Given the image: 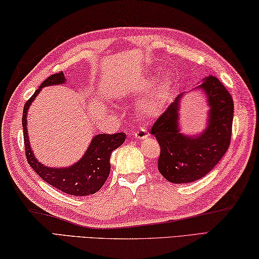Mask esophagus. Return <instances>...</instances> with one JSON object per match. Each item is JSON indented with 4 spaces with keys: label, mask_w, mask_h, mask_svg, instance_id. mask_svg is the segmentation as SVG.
<instances>
[{
    "label": "esophagus",
    "mask_w": 259,
    "mask_h": 259,
    "mask_svg": "<svg viewBox=\"0 0 259 259\" xmlns=\"http://www.w3.org/2000/svg\"><path fill=\"white\" fill-rule=\"evenodd\" d=\"M134 137H135V139H138V140H146L149 137V135H148L146 130H139L134 133Z\"/></svg>",
    "instance_id": "34e87169"
}]
</instances>
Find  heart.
<instances>
[{
    "instance_id": "b5f03b06",
    "label": "heart",
    "mask_w": 259,
    "mask_h": 259,
    "mask_svg": "<svg viewBox=\"0 0 259 259\" xmlns=\"http://www.w3.org/2000/svg\"><path fill=\"white\" fill-rule=\"evenodd\" d=\"M168 83H161L151 98H149L142 103V111L147 116H157L165 107L166 99L168 97Z\"/></svg>"
}]
</instances>
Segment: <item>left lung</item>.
Segmentation results:
<instances>
[{
	"label": "left lung",
	"mask_w": 259,
	"mask_h": 259,
	"mask_svg": "<svg viewBox=\"0 0 259 259\" xmlns=\"http://www.w3.org/2000/svg\"><path fill=\"white\" fill-rule=\"evenodd\" d=\"M196 89L203 91L209 106L207 127L201 134L188 137L180 130V102L182 94L169 104L151 128L160 146L158 169L171 183L200 180L223 158L232 134L233 100L215 76L203 78Z\"/></svg>",
	"instance_id": "obj_1"
}]
</instances>
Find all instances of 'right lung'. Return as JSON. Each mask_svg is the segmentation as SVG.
Returning <instances> with one entry per match:
<instances>
[{"instance_id":"add662e5","label":"right lung","mask_w":259,"mask_h":259,"mask_svg":"<svg viewBox=\"0 0 259 259\" xmlns=\"http://www.w3.org/2000/svg\"><path fill=\"white\" fill-rule=\"evenodd\" d=\"M66 81L63 72H57L45 79L38 90L26 102L22 111V128H24L25 152L28 164L40 179L60 191L71 196H89L98 192L110 173V156L115 149L125 142V133L98 134L92 139L84 156L74 165L65 168H52L44 166L36 159L30 148L27 133V112L40 90L45 86L60 85Z\"/></svg>"}]
</instances>
